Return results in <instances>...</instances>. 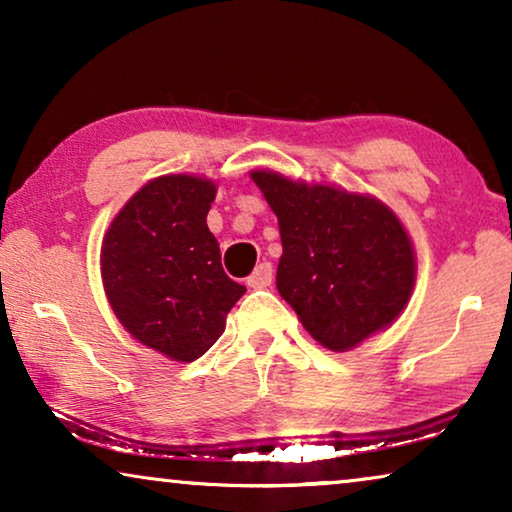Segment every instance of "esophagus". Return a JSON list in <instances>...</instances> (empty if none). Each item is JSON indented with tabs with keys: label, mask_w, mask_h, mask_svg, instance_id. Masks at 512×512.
Segmentation results:
<instances>
[{
	"label": "esophagus",
	"mask_w": 512,
	"mask_h": 512,
	"mask_svg": "<svg viewBox=\"0 0 512 512\" xmlns=\"http://www.w3.org/2000/svg\"><path fill=\"white\" fill-rule=\"evenodd\" d=\"M247 284L251 289H268L272 284V263L258 265V268L247 277Z\"/></svg>",
	"instance_id": "34e87169"
}]
</instances>
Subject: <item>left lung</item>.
<instances>
[{
  "mask_svg": "<svg viewBox=\"0 0 512 512\" xmlns=\"http://www.w3.org/2000/svg\"><path fill=\"white\" fill-rule=\"evenodd\" d=\"M251 179L279 221L277 291L314 340L345 352L405 310L415 251L389 207L268 170L251 172Z\"/></svg>",
  "mask_w": 512,
  "mask_h": 512,
  "instance_id": "obj_1",
  "label": "left lung"
}]
</instances>
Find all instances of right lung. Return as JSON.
<instances>
[{
  "instance_id": "right-lung-1",
  "label": "right lung",
  "mask_w": 512,
  "mask_h": 512,
  "mask_svg": "<svg viewBox=\"0 0 512 512\" xmlns=\"http://www.w3.org/2000/svg\"><path fill=\"white\" fill-rule=\"evenodd\" d=\"M214 198L209 179L158 177L132 195L102 242L111 310L132 338L177 361L200 359L247 291L223 272L207 228Z\"/></svg>"
}]
</instances>
